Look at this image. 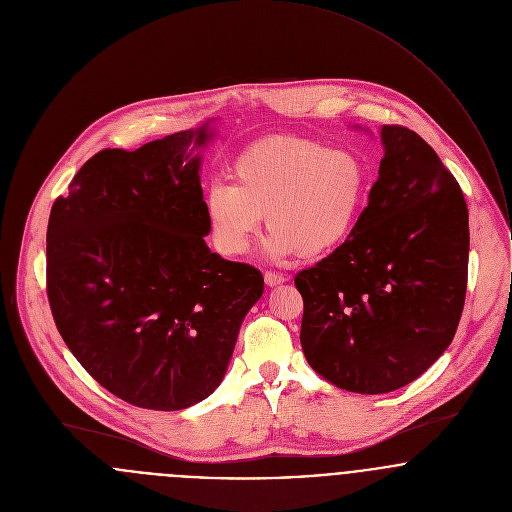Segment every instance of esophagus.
Segmentation results:
<instances>
[{"instance_id":"obj_1","label":"esophagus","mask_w":512,"mask_h":512,"mask_svg":"<svg viewBox=\"0 0 512 512\" xmlns=\"http://www.w3.org/2000/svg\"><path fill=\"white\" fill-rule=\"evenodd\" d=\"M264 280L268 286H278V284H284L288 278L284 274H278V272H272V270H266L264 272Z\"/></svg>"}]
</instances>
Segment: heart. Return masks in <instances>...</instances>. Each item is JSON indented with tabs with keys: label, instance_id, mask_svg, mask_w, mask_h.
I'll return each mask as SVG.
<instances>
[{
	"label": "heart",
	"instance_id": "1",
	"mask_svg": "<svg viewBox=\"0 0 512 512\" xmlns=\"http://www.w3.org/2000/svg\"><path fill=\"white\" fill-rule=\"evenodd\" d=\"M230 180L208 188L204 212L224 256L248 250L266 214V250L286 258L322 256L351 236L369 194L359 153L304 137H272L240 151Z\"/></svg>",
	"mask_w": 512,
	"mask_h": 512
}]
</instances>
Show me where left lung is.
<instances>
[{
  "label": "left lung",
  "mask_w": 512,
  "mask_h": 512,
  "mask_svg": "<svg viewBox=\"0 0 512 512\" xmlns=\"http://www.w3.org/2000/svg\"><path fill=\"white\" fill-rule=\"evenodd\" d=\"M385 157L351 236L294 284L312 369L353 393H387L455 338L467 294L469 210L455 176L411 129L383 125Z\"/></svg>",
  "instance_id": "left-lung-1"
}]
</instances>
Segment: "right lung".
I'll use <instances>...</instances> for the list:
<instances>
[{
	"mask_svg": "<svg viewBox=\"0 0 512 512\" xmlns=\"http://www.w3.org/2000/svg\"><path fill=\"white\" fill-rule=\"evenodd\" d=\"M180 131L93 155L47 224V300L85 371L119 399L178 411L222 381L262 272L210 252L198 149Z\"/></svg>",
	"mask_w": 512,
	"mask_h": 512,
	"instance_id": "right-lung-1",
	"label": "right lung"
}]
</instances>
